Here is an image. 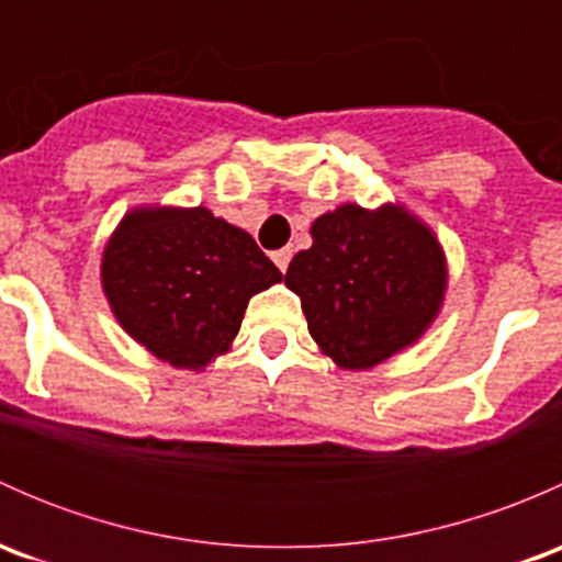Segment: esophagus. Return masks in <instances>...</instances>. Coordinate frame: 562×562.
I'll list each match as a JSON object with an SVG mask.
<instances>
[{"mask_svg":"<svg viewBox=\"0 0 562 562\" xmlns=\"http://www.w3.org/2000/svg\"><path fill=\"white\" fill-rule=\"evenodd\" d=\"M291 255H293L291 247H282V249H277L274 255H271V260H274V263H277V269L285 271L288 263H291Z\"/></svg>","mask_w":562,"mask_h":562,"instance_id":"esophagus-1","label":"esophagus"}]
</instances>
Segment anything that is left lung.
I'll return each instance as SVG.
<instances>
[{
  "label": "left lung",
  "mask_w": 562,
  "mask_h": 562,
  "mask_svg": "<svg viewBox=\"0 0 562 562\" xmlns=\"http://www.w3.org/2000/svg\"><path fill=\"white\" fill-rule=\"evenodd\" d=\"M285 285L302 299L310 337L339 370H372L432 328L449 291L435 231L405 203H342L310 225Z\"/></svg>",
  "instance_id": "obj_1"
}]
</instances>
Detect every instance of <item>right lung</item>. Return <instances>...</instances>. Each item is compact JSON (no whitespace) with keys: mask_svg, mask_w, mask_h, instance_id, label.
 <instances>
[{"mask_svg":"<svg viewBox=\"0 0 562 562\" xmlns=\"http://www.w3.org/2000/svg\"><path fill=\"white\" fill-rule=\"evenodd\" d=\"M282 274L247 231L206 206H133L100 258V285L119 326L176 370L225 356L249 299Z\"/></svg>","mask_w":562,"mask_h":562,"instance_id":"1","label":"right lung"}]
</instances>
